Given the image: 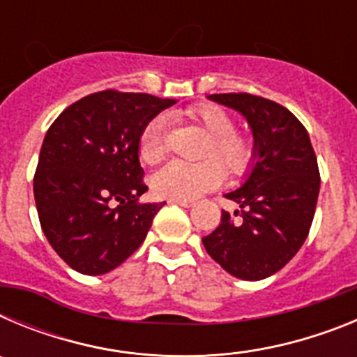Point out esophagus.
<instances>
[{
	"mask_svg": "<svg viewBox=\"0 0 357 357\" xmlns=\"http://www.w3.org/2000/svg\"><path fill=\"white\" fill-rule=\"evenodd\" d=\"M169 202H173V204H178V206H182V207H191L195 204V202L189 200V198H172Z\"/></svg>",
	"mask_w": 357,
	"mask_h": 357,
	"instance_id": "obj_1",
	"label": "esophagus"
}]
</instances>
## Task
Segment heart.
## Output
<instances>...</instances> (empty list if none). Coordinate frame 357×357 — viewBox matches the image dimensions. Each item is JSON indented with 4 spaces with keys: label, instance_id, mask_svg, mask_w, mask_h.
Segmentation results:
<instances>
[{
    "label": "heart",
    "instance_id": "1",
    "mask_svg": "<svg viewBox=\"0 0 357 357\" xmlns=\"http://www.w3.org/2000/svg\"><path fill=\"white\" fill-rule=\"evenodd\" d=\"M188 116L209 134L200 162L172 160L151 176V189L157 197L195 198L222 182L223 168L230 175L247 172L254 160L255 148L250 137L236 132L234 118L218 105H200L188 110ZM168 119L159 114L144 125L139 135V159L144 164L160 162L166 151Z\"/></svg>",
    "mask_w": 357,
    "mask_h": 357
}]
</instances>
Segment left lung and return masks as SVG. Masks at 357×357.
<instances>
[{
	"label": "left lung",
	"instance_id": "8db88e82",
	"mask_svg": "<svg viewBox=\"0 0 357 357\" xmlns=\"http://www.w3.org/2000/svg\"><path fill=\"white\" fill-rule=\"evenodd\" d=\"M209 98L247 118L255 162L245 184L225 195L239 211H222V223L202 243L230 275L266 279L284 268L307 238L320 193L317 155L305 127L286 107L248 93Z\"/></svg>",
	"mask_w": 357,
	"mask_h": 357
}]
</instances>
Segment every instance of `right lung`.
I'll list each match as a JSON object with an SVG mask.
<instances>
[{"label": "right lung", "mask_w": 357, "mask_h": 357, "mask_svg": "<svg viewBox=\"0 0 357 357\" xmlns=\"http://www.w3.org/2000/svg\"><path fill=\"white\" fill-rule=\"evenodd\" d=\"M175 100L100 91L69 105L48 128L33 176L43 232L77 272L103 275L146 238L162 204L146 191L139 135Z\"/></svg>", "instance_id": "1"}]
</instances>
